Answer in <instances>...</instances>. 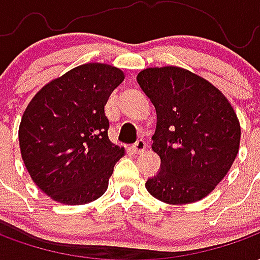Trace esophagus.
Listing matches in <instances>:
<instances>
[{"instance_id": "obj_1", "label": "esophagus", "mask_w": 260, "mask_h": 260, "mask_svg": "<svg viewBox=\"0 0 260 260\" xmlns=\"http://www.w3.org/2000/svg\"><path fill=\"white\" fill-rule=\"evenodd\" d=\"M132 149H134V152L136 153V154H141V153H143L145 150H146V142L145 141H138L132 146Z\"/></svg>"}]
</instances>
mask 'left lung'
<instances>
[{"instance_id": "left-lung-1", "label": "left lung", "mask_w": 260, "mask_h": 260, "mask_svg": "<svg viewBox=\"0 0 260 260\" xmlns=\"http://www.w3.org/2000/svg\"><path fill=\"white\" fill-rule=\"evenodd\" d=\"M138 83L157 114L153 152L161 170L147 192L170 205L203 199L229 173L240 150L234 108L209 80L180 67L141 71Z\"/></svg>"}]
</instances>
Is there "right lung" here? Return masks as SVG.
<instances>
[{
  "label": "right lung",
  "instance_id": "1",
  "mask_svg": "<svg viewBox=\"0 0 260 260\" xmlns=\"http://www.w3.org/2000/svg\"><path fill=\"white\" fill-rule=\"evenodd\" d=\"M124 79L117 67L89 62L48 82L27 104L20 154L33 182L53 201L85 205L107 191L125 149L108 139L104 107Z\"/></svg>",
  "mask_w": 260,
  "mask_h": 260
}]
</instances>
